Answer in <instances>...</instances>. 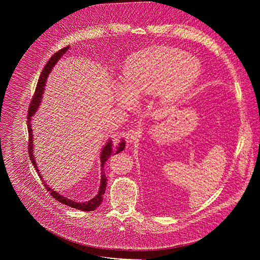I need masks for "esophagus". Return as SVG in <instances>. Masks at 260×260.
Masks as SVG:
<instances>
[{"label":"esophagus","mask_w":260,"mask_h":260,"mask_svg":"<svg viewBox=\"0 0 260 260\" xmlns=\"http://www.w3.org/2000/svg\"><path fill=\"white\" fill-rule=\"evenodd\" d=\"M142 134H143V129L140 128V127L135 128V129H131L125 135L126 136V140L129 143H136V142L139 141V139L141 138Z\"/></svg>","instance_id":"1"}]
</instances>
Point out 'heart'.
I'll return each mask as SVG.
<instances>
[{
	"instance_id": "heart-1",
	"label": "heart",
	"mask_w": 260,
	"mask_h": 260,
	"mask_svg": "<svg viewBox=\"0 0 260 260\" xmlns=\"http://www.w3.org/2000/svg\"><path fill=\"white\" fill-rule=\"evenodd\" d=\"M201 73L200 61L178 48L158 47L133 54L123 70V78L139 94H152L161 89L168 96H177L188 89ZM128 88L120 85L117 101L124 103Z\"/></svg>"
}]
</instances>
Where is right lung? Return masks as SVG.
Returning <instances> with one entry per match:
<instances>
[{
    "label": "right lung",
    "instance_id": "right-lung-1",
    "mask_svg": "<svg viewBox=\"0 0 260 260\" xmlns=\"http://www.w3.org/2000/svg\"><path fill=\"white\" fill-rule=\"evenodd\" d=\"M69 49V46L64 47V48H61L59 49L58 51H56L51 57L50 59L47 61L46 66L43 68L41 74H40V77H39V80H38V83H37V86H36V90H35V93L32 95V99L29 103V106H28V111H27V132H28V143H27V151H28V154H29V159L32 164V166L35 167L37 173H38L39 177L41 178L42 180V183L45 185V188L47 189V191L50 192V196L55 199L56 201H58L59 203L63 204V205H67L69 207H72V208H75V209H78L80 211H85V212H89V211H94L103 202V196L105 194V190H106V186H107V181L108 179L106 178V175H105V164L106 161L112 156V155H115L117 153H119L120 151H122L124 149L125 147V142L124 140H122L121 142L119 143H115L114 141L112 140H109L108 143L105 145V147L103 148V151L101 152V162H102V179H101V186H100V190H99V193L93 198L91 199L90 201L86 202V203H76V202H73L72 200H69L62 196H60L59 193L53 191L50 187L47 186V184L45 183V181L43 180V178L41 177L40 173H39V170L38 168H37V165H36V161H35V157L32 155V134H31V126H30V120H31V116L35 115L36 111L38 110V107L41 103V98H42V94H43V90H44V86H45V82H46V79L48 77V74L50 73L52 67L57 62V60L61 57V55H63V53H66V51Z\"/></svg>",
    "mask_w": 260,
    "mask_h": 260
}]
</instances>
